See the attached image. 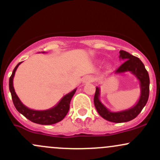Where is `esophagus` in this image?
<instances>
[{
	"instance_id": "1",
	"label": "esophagus",
	"mask_w": 160,
	"mask_h": 160,
	"mask_svg": "<svg viewBox=\"0 0 160 160\" xmlns=\"http://www.w3.org/2000/svg\"><path fill=\"white\" fill-rule=\"evenodd\" d=\"M94 78L92 76V75H86L83 78V82H93Z\"/></svg>"
}]
</instances>
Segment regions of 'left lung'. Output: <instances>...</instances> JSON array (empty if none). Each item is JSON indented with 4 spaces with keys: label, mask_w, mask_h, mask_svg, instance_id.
Segmentation results:
<instances>
[{
    "label": "left lung",
    "mask_w": 160,
    "mask_h": 160,
    "mask_svg": "<svg viewBox=\"0 0 160 160\" xmlns=\"http://www.w3.org/2000/svg\"><path fill=\"white\" fill-rule=\"evenodd\" d=\"M119 53L120 59L124 62L114 72V74H121L128 72L133 74L140 82V96L137 104L133 107L123 110V111L112 112L101 103L99 98L100 88L98 87H96L95 94L94 98V104L96 110L104 119L108 121L114 122V123L128 122L137 118V115L141 112L142 108L147 104L149 98V74L141 60L126 51L121 50Z\"/></svg>",
    "instance_id": "left-lung-1"
}]
</instances>
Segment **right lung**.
Here are the masks:
<instances>
[{"instance_id": "right-lung-1", "label": "right lung", "mask_w": 160, "mask_h": 160, "mask_svg": "<svg viewBox=\"0 0 160 160\" xmlns=\"http://www.w3.org/2000/svg\"><path fill=\"white\" fill-rule=\"evenodd\" d=\"M21 62H19L17 65L9 79V89L11 93L12 100H13V104H14L16 109L18 110V112L23 114L25 118L30 120V121L36 123H39V124L50 125L61 121L66 116L67 113L69 110L70 101H71L74 94L76 92L77 88L74 89L71 92L66 94L59 101V102L52 108L44 110V111H36V110L30 109V108H27V106H25L21 102V101L20 100V98H19L16 92H15L13 85V80L15 75V72H16L17 68H18V66H20Z\"/></svg>"}]
</instances>
